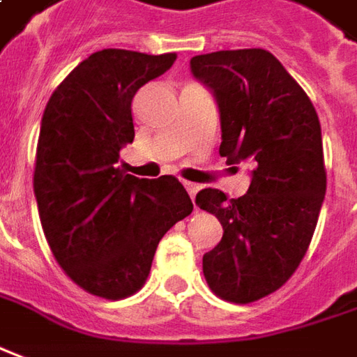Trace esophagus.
<instances>
[{
    "mask_svg": "<svg viewBox=\"0 0 357 357\" xmlns=\"http://www.w3.org/2000/svg\"><path fill=\"white\" fill-rule=\"evenodd\" d=\"M183 185H185V189H188V193L191 195V199H195V195H197V191H199L197 183H193V181H183Z\"/></svg>",
    "mask_w": 357,
    "mask_h": 357,
    "instance_id": "34e87169",
    "label": "esophagus"
}]
</instances>
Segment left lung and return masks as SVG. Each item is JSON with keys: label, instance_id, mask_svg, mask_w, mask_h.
<instances>
[{"label": "left lung", "instance_id": "left-lung-1", "mask_svg": "<svg viewBox=\"0 0 357 357\" xmlns=\"http://www.w3.org/2000/svg\"><path fill=\"white\" fill-rule=\"evenodd\" d=\"M220 113V156L252 160L238 199L201 189L195 203L222 225L203 256V273L220 299L246 305L278 291L305 258L326 193L319 115L303 87L264 48L191 58Z\"/></svg>", "mask_w": 357, "mask_h": 357}]
</instances>
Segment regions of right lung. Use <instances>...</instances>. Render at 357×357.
<instances>
[{"label": "right lung", "mask_w": 357, "mask_h": 357, "mask_svg": "<svg viewBox=\"0 0 357 357\" xmlns=\"http://www.w3.org/2000/svg\"><path fill=\"white\" fill-rule=\"evenodd\" d=\"M174 62V52L105 48L46 103L33 176L40 225L68 278L103 299L137 293L162 236L193 211L174 176L140 179L117 168L135 138L132 97Z\"/></svg>", "instance_id": "1"}]
</instances>
